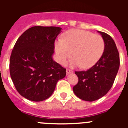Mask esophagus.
I'll return each instance as SVG.
<instances>
[{"instance_id":"esophagus-1","label":"esophagus","mask_w":128,"mask_h":128,"mask_svg":"<svg viewBox=\"0 0 128 128\" xmlns=\"http://www.w3.org/2000/svg\"><path fill=\"white\" fill-rule=\"evenodd\" d=\"M73 72V71L72 70L70 69H66V75H68V74H71V73H72Z\"/></svg>"}]
</instances>
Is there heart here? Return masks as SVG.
<instances>
[{
    "label": "heart",
    "mask_w": 128,
    "mask_h": 128,
    "mask_svg": "<svg viewBox=\"0 0 128 128\" xmlns=\"http://www.w3.org/2000/svg\"><path fill=\"white\" fill-rule=\"evenodd\" d=\"M105 43L100 35L81 29H71L63 35V40L55 42V51L59 63H63L74 54L70 66L81 65L82 68L93 66L104 51Z\"/></svg>",
    "instance_id": "b5f03b06"
}]
</instances>
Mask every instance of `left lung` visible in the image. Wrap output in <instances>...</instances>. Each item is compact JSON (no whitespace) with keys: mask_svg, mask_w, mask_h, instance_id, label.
I'll use <instances>...</instances> for the list:
<instances>
[{"mask_svg":"<svg viewBox=\"0 0 128 128\" xmlns=\"http://www.w3.org/2000/svg\"><path fill=\"white\" fill-rule=\"evenodd\" d=\"M105 48L102 56L92 67L86 71H76L78 82L73 87L77 97L86 101L98 100L112 86L120 65L119 53L113 38L101 31Z\"/></svg>","mask_w":128,"mask_h":128,"instance_id":"8db88e82","label":"left lung"}]
</instances>
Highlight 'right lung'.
Returning a JSON list of instances; mask_svg holds the SVG:
<instances>
[{
  "label": "right lung",
  "mask_w": 128,
  "mask_h": 128,
  "mask_svg": "<svg viewBox=\"0 0 128 128\" xmlns=\"http://www.w3.org/2000/svg\"><path fill=\"white\" fill-rule=\"evenodd\" d=\"M62 28L34 26L18 38L11 54L10 72L16 89L32 101H42L54 92L66 69L54 62V42Z\"/></svg>",
  "instance_id": "right-lung-1"
}]
</instances>
